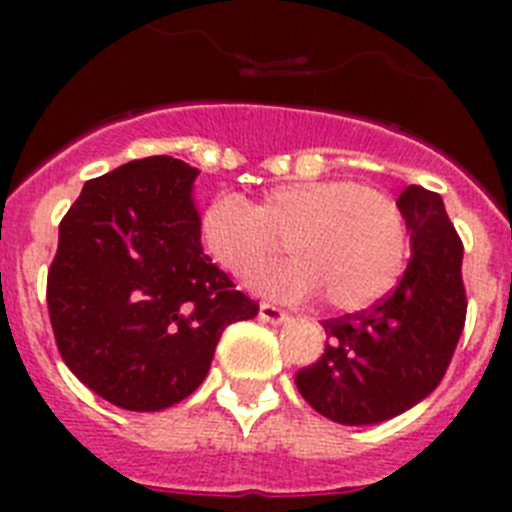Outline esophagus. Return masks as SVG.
<instances>
[{
    "instance_id": "34e87169",
    "label": "esophagus",
    "mask_w": 512,
    "mask_h": 512,
    "mask_svg": "<svg viewBox=\"0 0 512 512\" xmlns=\"http://www.w3.org/2000/svg\"><path fill=\"white\" fill-rule=\"evenodd\" d=\"M259 320L261 323H271V325H279V323H287L289 315L284 310H279L277 305H269V302H261L259 307Z\"/></svg>"
}]
</instances>
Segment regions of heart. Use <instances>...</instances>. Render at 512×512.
I'll use <instances>...</instances> for the list:
<instances>
[{
  "label": "heart",
  "mask_w": 512,
  "mask_h": 512,
  "mask_svg": "<svg viewBox=\"0 0 512 512\" xmlns=\"http://www.w3.org/2000/svg\"><path fill=\"white\" fill-rule=\"evenodd\" d=\"M202 246L238 279L287 251L295 259L253 279L261 295L305 300L323 292L330 307H372L397 284L408 261V223L390 194L351 179L274 187L256 205L220 194L202 212Z\"/></svg>",
  "instance_id": "b5f03b06"
}]
</instances>
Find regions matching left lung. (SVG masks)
Segmentation results:
<instances>
[{
	"mask_svg": "<svg viewBox=\"0 0 512 512\" xmlns=\"http://www.w3.org/2000/svg\"><path fill=\"white\" fill-rule=\"evenodd\" d=\"M397 205L413 251L400 284L372 310L323 320L325 354L295 377L310 408L333 423L374 425L418 405L443 379L464 330V246L441 194L413 184Z\"/></svg>",
	"mask_w": 512,
	"mask_h": 512,
	"instance_id": "8db88e82",
	"label": "left lung"
}]
</instances>
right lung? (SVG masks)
<instances>
[{"label":"right lung","instance_id":"1","mask_svg":"<svg viewBox=\"0 0 512 512\" xmlns=\"http://www.w3.org/2000/svg\"><path fill=\"white\" fill-rule=\"evenodd\" d=\"M200 171L148 156L84 184L58 228L48 312L71 372L107 402L156 413L192 395L223 330L259 305L205 256Z\"/></svg>","mask_w":512,"mask_h":512}]
</instances>
